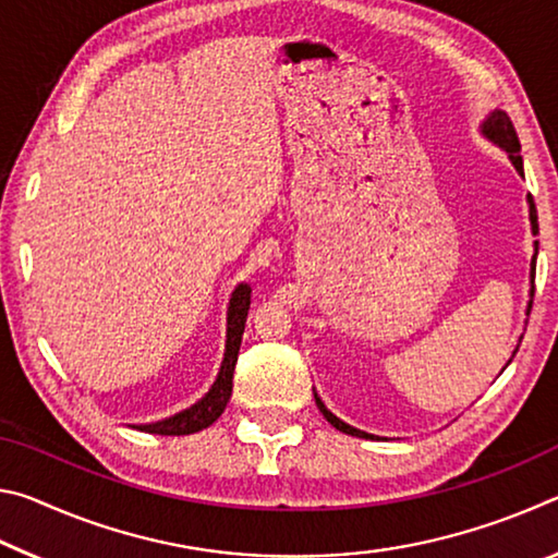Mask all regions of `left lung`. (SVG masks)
Wrapping results in <instances>:
<instances>
[{
	"mask_svg": "<svg viewBox=\"0 0 558 558\" xmlns=\"http://www.w3.org/2000/svg\"><path fill=\"white\" fill-rule=\"evenodd\" d=\"M483 132H485V135H487L489 140H493V143H497L499 147L507 149L509 159H512V165L517 167V172L524 177L522 157H519V149H522V145H519L517 130H514L512 120H509L507 112H505V110H495L493 116H489V118L485 120ZM529 219H532V231H534V235H536V233H539V223H536V206H534L532 196H529ZM534 272H536V253H534V260H532V280H534ZM529 310H532V305H529ZM315 401H317V409L323 411L325 418H327L329 423H332V426H335L337 430L349 433V436H356V438H376V436H372V433H364V430H359V428H352V426H347L344 421H339L335 413H329V411L325 409V403L319 401L317 393H315Z\"/></svg>",
	"mask_w": 558,
	"mask_h": 558,
	"instance_id": "left-lung-1",
	"label": "left lung"
}]
</instances>
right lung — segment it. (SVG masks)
Segmentation results:
<instances>
[{"label": "right lung", "mask_w": 558, "mask_h": 558, "mask_svg": "<svg viewBox=\"0 0 558 558\" xmlns=\"http://www.w3.org/2000/svg\"><path fill=\"white\" fill-rule=\"evenodd\" d=\"M251 307V288L239 286L233 290L229 302V332H226V354L219 372V379L214 381L211 391L204 396L199 403H194L192 409L172 415V418L149 423V426H135L145 433H155V436H192L196 430L209 428L211 423L223 413L226 403L231 399L233 389V369L235 359H239V347L245 327V317H248Z\"/></svg>", "instance_id": "right-lung-1"}]
</instances>
